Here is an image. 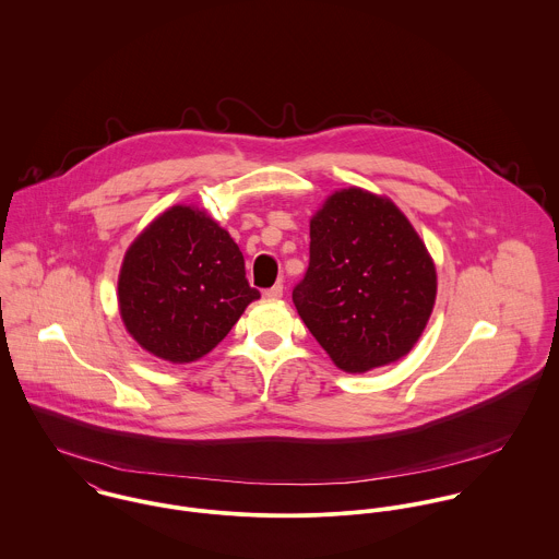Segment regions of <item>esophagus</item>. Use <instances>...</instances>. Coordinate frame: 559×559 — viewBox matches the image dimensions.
Segmentation results:
<instances>
[{"label":"esophagus","instance_id":"esophagus-1","mask_svg":"<svg viewBox=\"0 0 559 559\" xmlns=\"http://www.w3.org/2000/svg\"><path fill=\"white\" fill-rule=\"evenodd\" d=\"M282 295H284V286H282V284H275L273 288H269V290L262 293L264 299H282Z\"/></svg>","mask_w":559,"mask_h":559}]
</instances>
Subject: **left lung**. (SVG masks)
Here are the masks:
<instances>
[{
  "instance_id": "obj_1",
  "label": "left lung",
  "mask_w": 559,
  "mask_h": 559,
  "mask_svg": "<svg viewBox=\"0 0 559 559\" xmlns=\"http://www.w3.org/2000/svg\"><path fill=\"white\" fill-rule=\"evenodd\" d=\"M310 239L293 304L329 359L364 374L408 355L435 308L437 266L394 200L337 189L312 215Z\"/></svg>"
}]
</instances>
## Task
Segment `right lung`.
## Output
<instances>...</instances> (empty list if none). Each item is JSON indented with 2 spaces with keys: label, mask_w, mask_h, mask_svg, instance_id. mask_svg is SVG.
Instances as JSON below:
<instances>
[{
  "label": "right lung",
  "mask_w": 559,
  "mask_h": 559,
  "mask_svg": "<svg viewBox=\"0 0 559 559\" xmlns=\"http://www.w3.org/2000/svg\"><path fill=\"white\" fill-rule=\"evenodd\" d=\"M260 299L239 245L206 209L174 204L129 245L118 275L127 333L153 357L193 364Z\"/></svg>",
  "instance_id": "1"
}]
</instances>
